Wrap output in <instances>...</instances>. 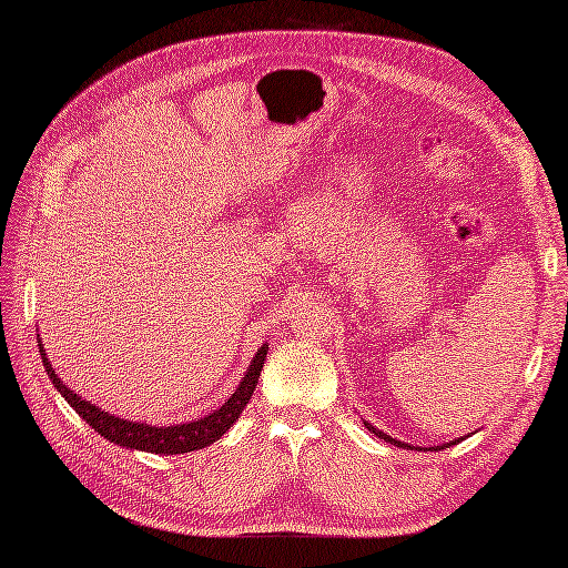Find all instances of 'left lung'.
<instances>
[{
  "mask_svg": "<svg viewBox=\"0 0 568 568\" xmlns=\"http://www.w3.org/2000/svg\"><path fill=\"white\" fill-rule=\"evenodd\" d=\"M364 425H366V427H368V429H371L373 434H376V437H381V439H385V442H390V444H395V446H407L405 442H397V439L388 437V434H383L381 429H376V427H371V425H368V422H364ZM452 444H456V442H449V446H452ZM409 449H413V446H409Z\"/></svg>",
  "mask_w": 568,
  "mask_h": 568,
  "instance_id": "8db88e82",
  "label": "left lung"
}]
</instances>
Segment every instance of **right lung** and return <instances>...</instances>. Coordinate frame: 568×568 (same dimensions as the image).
Wrapping results in <instances>:
<instances>
[{
  "label": "right lung",
  "mask_w": 568,
  "mask_h": 568,
  "mask_svg": "<svg viewBox=\"0 0 568 568\" xmlns=\"http://www.w3.org/2000/svg\"><path fill=\"white\" fill-rule=\"evenodd\" d=\"M39 348H41L43 366L58 388V393L65 397L70 407L75 409V413L84 422H88L94 432H100L104 439H110L119 446H126V449H141V452H151V454H185V452L204 449V446H210L212 442L220 439L222 434L234 425L241 415V409H244L246 403L251 400V395L258 385L265 354H268V346L258 348L256 358L251 361L246 376L239 383L234 395L229 397V400L220 409L210 413L207 417H202L197 422H187V425L151 427V425H143V422H129L122 417H114L110 413H104L102 407L92 405L90 400H82L78 393H72L68 385L58 378V373L51 368V361H48L43 354L41 342H39Z\"/></svg>",
  "instance_id": "1"
}]
</instances>
